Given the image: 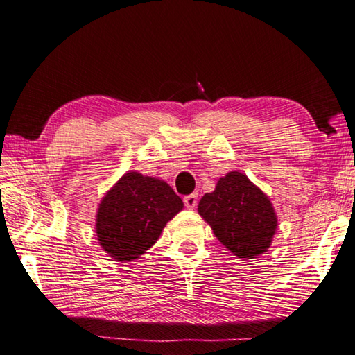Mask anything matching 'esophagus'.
Here are the masks:
<instances>
[{"label":"esophagus","mask_w":355,"mask_h":355,"mask_svg":"<svg viewBox=\"0 0 355 355\" xmlns=\"http://www.w3.org/2000/svg\"><path fill=\"white\" fill-rule=\"evenodd\" d=\"M184 204H185V207L187 209H195L196 207V204H198V195H187V196H184Z\"/></svg>","instance_id":"esophagus-1"}]
</instances>
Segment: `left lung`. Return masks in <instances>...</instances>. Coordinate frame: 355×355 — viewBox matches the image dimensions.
<instances>
[{
    "instance_id": "left-lung-1",
    "label": "left lung",
    "mask_w": 355,
    "mask_h": 355,
    "mask_svg": "<svg viewBox=\"0 0 355 355\" xmlns=\"http://www.w3.org/2000/svg\"><path fill=\"white\" fill-rule=\"evenodd\" d=\"M198 212L215 237L240 259H254L268 251L277 229L268 196L240 171L220 178L212 193L201 198Z\"/></svg>"
}]
</instances>
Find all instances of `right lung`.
<instances>
[{"label":"right lung","mask_w":355,"mask_h":355,"mask_svg":"<svg viewBox=\"0 0 355 355\" xmlns=\"http://www.w3.org/2000/svg\"><path fill=\"white\" fill-rule=\"evenodd\" d=\"M182 207V200L165 181L128 171L99 202L98 243L116 262H132L159 240Z\"/></svg>","instance_id":"obj_1"}]
</instances>
